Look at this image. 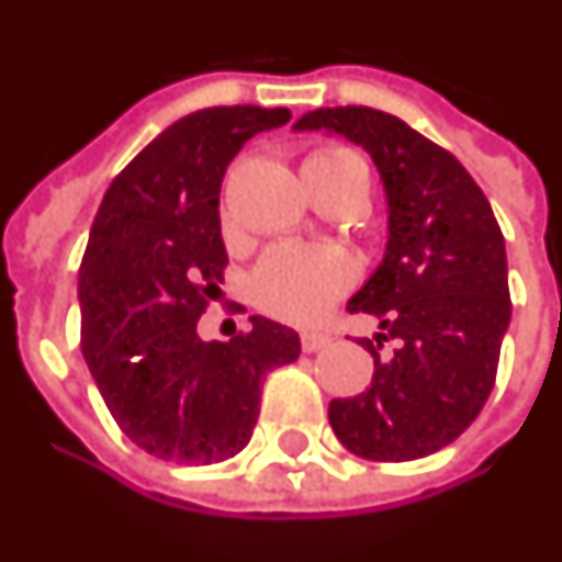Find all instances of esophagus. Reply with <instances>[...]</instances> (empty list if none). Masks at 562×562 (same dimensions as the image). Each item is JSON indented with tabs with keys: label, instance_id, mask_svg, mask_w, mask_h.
Returning a JSON list of instances; mask_svg holds the SVG:
<instances>
[{
	"label": "esophagus",
	"instance_id": "1",
	"mask_svg": "<svg viewBox=\"0 0 562 562\" xmlns=\"http://www.w3.org/2000/svg\"><path fill=\"white\" fill-rule=\"evenodd\" d=\"M328 340H331V335H325V331H304L301 335V349L304 352H319Z\"/></svg>",
	"mask_w": 562,
	"mask_h": 562
}]
</instances>
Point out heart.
<instances>
[{
  "mask_svg": "<svg viewBox=\"0 0 562 562\" xmlns=\"http://www.w3.org/2000/svg\"><path fill=\"white\" fill-rule=\"evenodd\" d=\"M310 179H362L368 191V170L349 148L331 145L310 155L304 164ZM352 268L344 255L328 246H273L252 270V301L285 322H313L347 292Z\"/></svg>",
  "mask_w": 562,
  "mask_h": 562,
  "instance_id": "b5f03b06",
  "label": "heart"
}]
</instances>
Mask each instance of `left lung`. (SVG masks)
Wrapping results in <instances>:
<instances>
[{
    "label": "left lung",
    "instance_id": "obj_1",
    "mask_svg": "<svg viewBox=\"0 0 562 562\" xmlns=\"http://www.w3.org/2000/svg\"><path fill=\"white\" fill-rule=\"evenodd\" d=\"M294 131H331L362 145L390 200L383 265L349 297L374 316L362 337L371 386L328 404L331 429L356 457L407 462L457 441L496 383L512 322L499 222L447 148L368 105L316 109Z\"/></svg>",
    "mask_w": 562,
    "mask_h": 562
}]
</instances>
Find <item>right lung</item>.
<instances>
[{
	"label": "right lung",
	"mask_w": 562,
	"mask_h": 562,
	"mask_svg": "<svg viewBox=\"0 0 562 562\" xmlns=\"http://www.w3.org/2000/svg\"><path fill=\"white\" fill-rule=\"evenodd\" d=\"M289 117L261 105L186 115L117 172L97 210L78 273L81 352L109 414L151 457L191 465L237 457L268 371L301 352L292 328L265 316L227 344L198 337L225 280L227 164Z\"/></svg>",
	"instance_id": "obj_1"
}]
</instances>
